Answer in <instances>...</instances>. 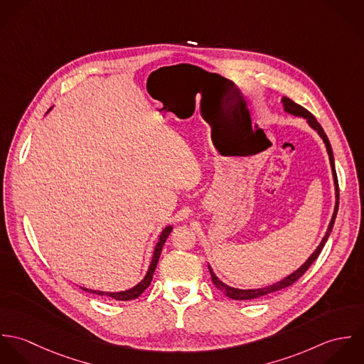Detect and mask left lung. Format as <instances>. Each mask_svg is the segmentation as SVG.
Returning a JSON list of instances; mask_svg holds the SVG:
<instances>
[{"instance_id":"left-lung-1","label":"left lung","mask_w":364,"mask_h":364,"mask_svg":"<svg viewBox=\"0 0 364 364\" xmlns=\"http://www.w3.org/2000/svg\"><path fill=\"white\" fill-rule=\"evenodd\" d=\"M282 102H283L284 110H286L287 113H291V114L299 116V117H304V119L307 120V123H309L312 129L321 136V139H322L323 143H325V147H326V151H328V156H329L331 168H332L333 183H335V195H336L335 210H333V214H332L329 227H328V230H326V232H325V235H323L321 244H319V245L316 247V250L312 252L311 257L306 260L296 272H293L291 274H289L287 277H284L283 280H280V282H277V283H273V284L266 286V287H262V289H250V290L234 289V287H230V286H227L225 283H223V282L214 274L213 269H211L210 264H208V270H210V274H211V282L214 283V286H215L220 291H223L227 297H230V299H232V300H254V299H259V297L272 294V293H274V291H279V290L286 289V287L291 286L293 283H296V282L309 270V267L314 263V260L319 257V254H321V251H322V248H323L325 242L328 241V237H329V234H331V231H332V227H333V223H335V218H336V213H338V206H339V185H338V176H336V171H335V161H333L332 147H331V143H329V140H328V137H326L323 129L321 127V124L316 122V119L312 116L311 113H310L307 109H304L303 106L293 102L291 100H289V98H286V97H283Z\"/></svg>"}]
</instances>
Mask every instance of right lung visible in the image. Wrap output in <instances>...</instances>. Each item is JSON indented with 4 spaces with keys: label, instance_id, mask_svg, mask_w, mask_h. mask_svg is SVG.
<instances>
[{
    "label": "right lung",
    "instance_id": "right-lung-1",
    "mask_svg": "<svg viewBox=\"0 0 364 364\" xmlns=\"http://www.w3.org/2000/svg\"><path fill=\"white\" fill-rule=\"evenodd\" d=\"M171 231H172V225H166V227L162 230V232H161V235H159V238H158L156 248H154V255H153V259H151V263H150L149 272H147V274L144 276V279H143L139 284H136L133 289H129V290H124V291H117V293L98 291V290H91V289H85V287H81V289L85 290V291H88V293H92V294L112 297V299H114V300H117V301H129V300L137 299V297L150 286V283H151V280H153V274H154V270H156V263H158V259H159L162 247H164V244H165L168 235L171 234Z\"/></svg>",
    "mask_w": 364,
    "mask_h": 364
}]
</instances>
